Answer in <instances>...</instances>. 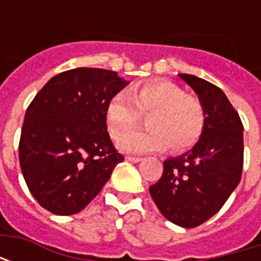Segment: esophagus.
<instances>
[{
  "label": "esophagus",
  "mask_w": 261,
  "mask_h": 261,
  "mask_svg": "<svg viewBox=\"0 0 261 261\" xmlns=\"http://www.w3.org/2000/svg\"><path fill=\"white\" fill-rule=\"evenodd\" d=\"M127 161H130V162H134V164H137V162H141L142 158H138V156H127Z\"/></svg>",
  "instance_id": "34e87169"
}]
</instances>
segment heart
<instances>
[{"mask_svg": "<svg viewBox=\"0 0 261 261\" xmlns=\"http://www.w3.org/2000/svg\"><path fill=\"white\" fill-rule=\"evenodd\" d=\"M148 113L145 130L127 133ZM106 123L117 147L131 153L159 151L169 145L170 151L181 152L196 144L205 125V113L198 99L168 81H156L133 89L130 93H116L106 106Z\"/></svg>", "mask_w": 261, "mask_h": 261, "instance_id": "obj_1", "label": "heart"}]
</instances>
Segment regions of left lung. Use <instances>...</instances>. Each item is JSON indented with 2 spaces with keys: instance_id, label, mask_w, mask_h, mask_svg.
<instances>
[{
  "instance_id": "obj_1",
  "label": "left lung",
  "mask_w": 261,
  "mask_h": 261,
  "mask_svg": "<svg viewBox=\"0 0 261 261\" xmlns=\"http://www.w3.org/2000/svg\"><path fill=\"white\" fill-rule=\"evenodd\" d=\"M204 108L205 125L194 147L164 162V173L149 193L170 222L194 228L218 213L241 181L243 125L218 86L196 75L179 74Z\"/></svg>"
}]
</instances>
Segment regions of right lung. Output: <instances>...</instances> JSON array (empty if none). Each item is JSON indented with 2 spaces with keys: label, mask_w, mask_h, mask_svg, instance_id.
Listing matches in <instances>:
<instances>
[{
  "label": "right lung",
  "mask_w": 261,
  "mask_h": 261,
  "mask_svg": "<svg viewBox=\"0 0 261 261\" xmlns=\"http://www.w3.org/2000/svg\"><path fill=\"white\" fill-rule=\"evenodd\" d=\"M128 84L114 71L75 68L53 76L32 100L19 164L32 196L47 211L80 213L124 161L109 137L106 106Z\"/></svg>",
  "instance_id": "obj_1"
}]
</instances>
